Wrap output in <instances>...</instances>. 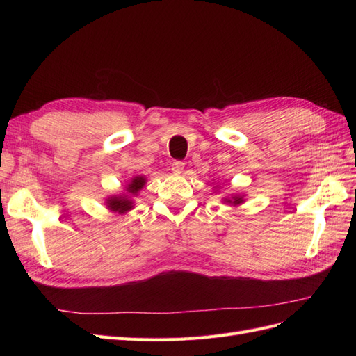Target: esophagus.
<instances>
[{"mask_svg":"<svg viewBox=\"0 0 356 356\" xmlns=\"http://www.w3.org/2000/svg\"><path fill=\"white\" fill-rule=\"evenodd\" d=\"M182 170H184V163H182V161H174V163H172V172H174L175 175L182 174Z\"/></svg>","mask_w":356,"mask_h":356,"instance_id":"34e87169","label":"esophagus"}]
</instances>
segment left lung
<instances>
[{
  "label": "left lung",
  "mask_w": 356,
  "mask_h": 356,
  "mask_svg": "<svg viewBox=\"0 0 356 356\" xmlns=\"http://www.w3.org/2000/svg\"><path fill=\"white\" fill-rule=\"evenodd\" d=\"M224 203H230L233 207H238V204L243 203V196L242 195H233L232 197H224Z\"/></svg>",
  "instance_id": "left-lung-1"
}]
</instances>
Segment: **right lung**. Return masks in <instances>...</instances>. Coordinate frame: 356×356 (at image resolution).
<instances>
[{"mask_svg": "<svg viewBox=\"0 0 356 356\" xmlns=\"http://www.w3.org/2000/svg\"><path fill=\"white\" fill-rule=\"evenodd\" d=\"M145 177H134L131 179V182L126 186V195H120V196H110L106 199V208L113 212H118V213H126L134 208V200L131 199L132 196H136L139 190H141L145 186Z\"/></svg>", "mask_w": 356, "mask_h": 356, "instance_id": "1", "label": "right lung"}]
</instances>
